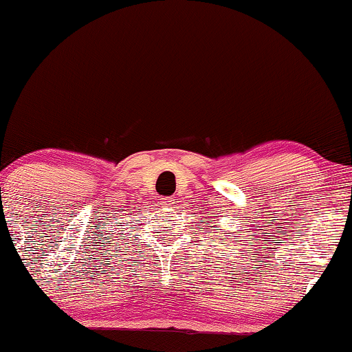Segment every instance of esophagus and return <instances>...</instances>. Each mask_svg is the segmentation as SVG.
Wrapping results in <instances>:
<instances>
[{
	"label": "esophagus",
	"mask_w": 352,
	"mask_h": 352,
	"mask_svg": "<svg viewBox=\"0 0 352 352\" xmlns=\"http://www.w3.org/2000/svg\"><path fill=\"white\" fill-rule=\"evenodd\" d=\"M173 204H175V202H173L171 197H163V199H162V205H163V207H171Z\"/></svg>",
	"instance_id": "obj_1"
}]
</instances>
